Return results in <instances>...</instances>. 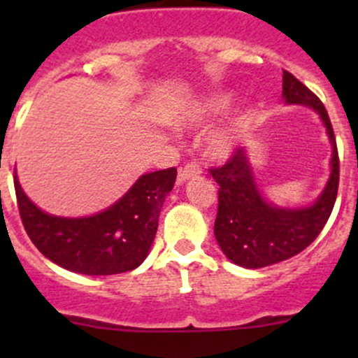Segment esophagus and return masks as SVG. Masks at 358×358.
Here are the masks:
<instances>
[{"mask_svg": "<svg viewBox=\"0 0 358 358\" xmlns=\"http://www.w3.org/2000/svg\"><path fill=\"white\" fill-rule=\"evenodd\" d=\"M202 173V169H201V166L199 164H187L185 168H182L180 169V173H178V182L180 183H183V182H187V180H190V178H194V176H199Z\"/></svg>", "mask_w": 358, "mask_h": 358, "instance_id": "esophagus-1", "label": "esophagus"}]
</instances>
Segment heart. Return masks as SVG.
Instances as JSON below:
<instances>
[{"instance_id":"heart-1","label":"heart","mask_w":358,"mask_h":358,"mask_svg":"<svg viewBox=\"0 0 358 358\" xmlns=\"http://www.w3.org/2000/svg\"><path fill=\"white\" fill-rule=\"evenodd\" d=\"M230 106H232V95L230 93H211V95L204 96V99L194 100L189 106L183 107L182 110L176 112L171 117V122L173 126L180 129L199 128V126L223 114ZM248 124L249 114H244L234 119L229 126H222V128L209 133L204 140L206 156L213 159H223L229 156V154H232L237 136Z\"/></svg>"}]
</instances>
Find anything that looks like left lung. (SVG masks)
<instances>
[{
	"mask_svg": "<svg viewBox=\"0 0 358 358\" xmlns=\"http://www.w3.org/2000/svg\"><path fill=\"white\" fill-rule=\"evenodd\" d=\"M282 99L287 106L310 107L322 119L333 147L329 180L312 204L282 208L265 199L244 149L236 150L220 168L209 169L220 185L216 243L230 262L244 268H263L308 248L329 220L338 196L339 159L326 107L287 71L282 74Z\"/></svg>",
	"mask_w": 358,
	"mask_h": 358,
	"instance_id": "8db88e82",
	"label": "left lung"
}]
</instances>
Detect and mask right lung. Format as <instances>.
I'll return each instance as SVG.
<instances>
[{"label": "right lung", "instance_id": "obj_1", "mask_svg": "<svg viewBox=\"0 0 358 358\" xmlns=\"http://www.w3.org/2000/svg\"><path fill=\"white\" fill-rule=\"evenodd\" d=\"M175 180L176 168L145 173L121 199L83 218L43 211L25 196L17 171L13 183L25 232L43 256L69 272L114 275L135 270L147 258Z\"/></svg>", "mask_w": 358, "mask_h": 358}]
</instances>
